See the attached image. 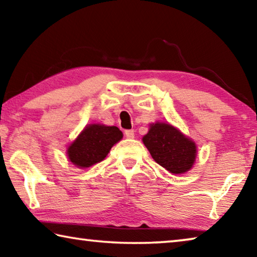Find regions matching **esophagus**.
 Instances as JSON below:
<instances>
[{
	"mask_svg": "<svg viewBox=\"0 0 257 257\" xmlns=\"http://www.w3.org/2000/svg\"><path fill=\"white\" fill-rule=\"evenodd\" d=\"M124 134H125V137L127 138H134L135 137V132H134V129H128V130H125L124 132Z\"/></svg>",
	"mask_w": 257,
	"mask_h": 257,
	"instance_id": "34e87169",
	"label": "esophagus"
}]
</instances>
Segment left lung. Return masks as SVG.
<instances>
[{
    "label": "left lung",
    "mask_w": 257,
    "mask_h": 257,
    "mask_svg": "<svg viewBox=\"0 0 257 257\" xmlns=\"http://www.w3.org/2000/svg\"><path fill=\"white\" fill-rule=\"evenodd\" d=\"M143 143L156 163L176 175L190 170L196 158L195 143L171 124H152Z\"/></svg>",
    "instance_id": "obj_1"
}]
</instances>
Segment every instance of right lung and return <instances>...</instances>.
Listing matches in <instances>:
<instances>
[{
    "label": "right lung",
    "mask_w": 257,
    "mask_h": 257,
    "mask_svg": "<svg viewBox=\"0 0 257 257\" xmlns=\"http://www.w3.org/2000/svg\"><path fill=\"white\" fill-rule=\"evenodd\" d=\"M121 138L122 132L115 125H87L69 146V160L78 168H88L105 159L111 147Z\"/></svg>",
    "instance_id": "add662e5"
}]
</instances>
